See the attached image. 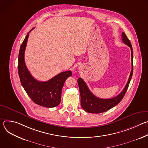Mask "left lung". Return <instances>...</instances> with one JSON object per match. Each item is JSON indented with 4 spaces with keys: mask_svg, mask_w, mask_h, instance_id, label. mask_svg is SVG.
<instances>
[{
    "mask_svg": "<svg viewBox=\"0 0 148 148\" xmlns=\"http://www.w3.org/2000/svg\"><path fill=\"white\" fill-rule=\"evenodd\" d=\"M122 38L123 43L129 46L131 50L132 70L127 84L122 91L116 97L109 99H101L95 96L90 91L86 83L81 78H78L77 81L81 96V105L83 110L87 112L99 114L110 110L121 102L128 90L133 74V50L130 40L124 32L122 33Z\"/></svg>",
    "mask_w": 148,
    "mask_h": 148,
    "instance_id": "8db88e82",
    "label": "left lung"
}]
</instances>
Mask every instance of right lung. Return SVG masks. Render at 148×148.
I'll return each mask as SVG.
<instances>
[{"label": "right lung", "instance_id": "obj_1", "mask_svg": "<svg viewBox=\"0 0 148 148\" xmlns=\"http://www.w3.org/2000/svg\"><path fill=\"white\" fill-rule=\"evenodd\" d=\"M33 29L27 33L20 48L18 60L19 78L25 90L34 103L44 107H55L60 103L62 88L72 73L71 71L60 73L45 82L38 81L32 75L25 64V52L29 33Z\"/></svg>", "mask_w": 148, "mask_h": 148}]
</instances>
